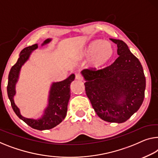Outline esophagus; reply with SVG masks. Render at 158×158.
<instances>
[{
	"label": "esophagus",
	"instance_id": "esophagus-1",
	"mask_svg": "<svg viewBox=\"0 0 158 158\" xmlns=\"http://www.w3.org/2000/svg\"><path fill=\"white\" fill-rule=\"evenodd\" d=\"M76 79L79 80V81H82L83 80V77L80 74H76Z\"/></svg>",
	"mask_w": 158,
	"mask_h": 158
}]
</instances>
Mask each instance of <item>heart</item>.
I'll return each instance as SVG.
<instances>
[{
    "label": "heart",
    "instance_id": "obj_1",
    "mask_svg": "<svg viewBox=\"0 0 158 158\" xmlns=\"http://www.w3.org/2000/svg\"><path fill=\"white\" fill-rule=\"evenodd\" d=\"M116 49L111 42L103 40H94L87 44L79 55L80 59L89 58L87 66L94 70L108 67L114 60Z\"/></svg>",
    "mask_w": 158,
    "mask_h": 158
}]
</instances>
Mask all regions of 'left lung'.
Masks as SVG:
<instances>
[{
    "label": "left lung",
    "instance_id": "8db88e82",
    "mask_svg": "<svg viewBox=\"0 0 158 158\" xmlns=\"http://www.w3.org/2000/svg\"><path fill=\"white\" fill-rule=\"evenodd\" d=\"M119 55L109 67L81 72L86 94L98 117L123 123L140 109L145 97V77L138 59L123 41L110 39Z\"/></svg>",
    "mask_w": 158,
    "mask_h": 158
}]
</instances>
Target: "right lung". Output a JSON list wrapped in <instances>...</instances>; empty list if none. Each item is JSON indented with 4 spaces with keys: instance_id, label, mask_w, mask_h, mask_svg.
Masks as SVG:
<instances>
[{
    "instance_id": "add662e5",
    "label": "right lung",
    "mask_w": 158,
    "mask_h": 158,
    "mask_svg": "<svg viewBox=\"0 0 158 158\" xmlns=\"http://www.w3.org/2000/svg\"><path fill=\"white\" fill-rule=\"evenodd\" d=\"M50 41L51 39H47L42 45L48 44ZM37 48V44H35L32 46L27 47L20 52V57L18 58L15 64L12 67L9 72L7 92L10 101L12 108L15 114L31 128L39 131H43L54 128L64 119L67 115V105L70 98V84L74 80L75 75L72 74L64 81L52 83L49 91L48 107L44 110V114L41 118L38 119H32L23 117L20 114V109L14 102L13 97L16 94L15 84L18 80L21 67L29 59L32 52Z\"/></svg>"
}]
</instances>
